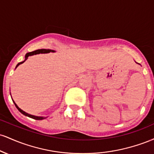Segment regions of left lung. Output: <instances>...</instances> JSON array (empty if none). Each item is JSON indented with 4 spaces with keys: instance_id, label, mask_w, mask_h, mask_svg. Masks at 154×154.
Returning a JSON list of instances; mask_svg holds the SVG:
<instances>
[{
    "instance_id": "left-lung-1",
    "label": "left lung",
    "mask_w": 154,
    "mask_h": 154,
    "mask_svg": "<svg viewBox=\"0 0 154 154\" xmlns=\"http://www.w3.org/2000/svg\"><path fill=\"white\" fill-rule=\"evenodd\" d=\"M135 63H137V62H135ZM138 64H140V63H138Z\"/></svg>"
}]
</instances>
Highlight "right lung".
I'll list each match as a JSON object with an SVG mask.
<instances>
[{"mask_svg": "<svg viewBox=\"0 0 154 154\" xmlns=\"http://www.w3.org/2000/svg\"><path fill=\"white\" fill-rule=\"evenodd\" d=\"M50 52H52V53H54L56 52V51H54V50H50V49H38V50H36V51H32V52H29V53H27V54H26L25 55V59L24 60V61H22V62L19 63L17 65V66H16L15 69L17 68V66H19V65L22 64V63H23L24 62V61H26V59H27V58L29 57V56H33V55H36V54H48V53ZM13 102L14 103L16 107H17V109H18V110L20 111L21 113H22V114H24V115H25L26 116H28V117H30L32 118V119H36V120H43L44 119H45V118H47L48 116H35V115H32V114H28V113L25 112V111H24L23 110H22V109L19 108L18 106L16 104V103L14 102V100H13Z\"/></svg>", "mask_w": 154, "mask_h": 154, "instance_id": "add662e5", "label": "right lung"}]
</instances>
